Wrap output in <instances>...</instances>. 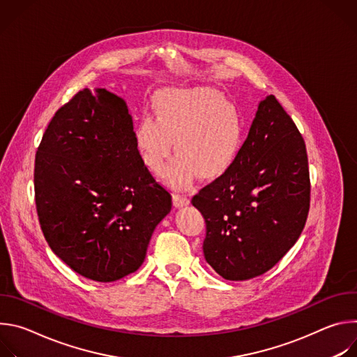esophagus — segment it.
I'll return each instance as SVG.
<instances>
[{
    "instance_id": "1",
    "label": "esophagus",
    "mask_w": 357,
    "mask_h": 357,
    "mask_svg": "<svg viewBox=\"0 0 357 357\" xmlns=\"http://www.w3.org/2000/svg\"><path fill=\"white\" fill-rule=\"evenodd\" d=\"M174 199V205L175 208H183L189 203V197L186 195H181V193H174L172 195Z\"/></svg>"
}]
</instances>
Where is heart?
Wrapping results in <instances>:
<instances>
[{
  "instance_id": "1",
  "label": "heart",
  "mask_w": 357,
  "mask_h": 357,
  "mask_svg": "<svg viewBox=\"0 0 357 357\" xmlns=\"http://www.w3.org/2000/svg\"><path fill=\"white\" fill-rule=\"evenodd\" d=\"M243 120L238 109L211 87L164 91L155 101V119L145 114L134 127V142L145 167L164 171L174 186H186L196 174L213 179L226 174L243 146Z\"/></svg>"
}]
</instances>
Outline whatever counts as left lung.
<instances>
[{
  "mask_svg": "<svg viewBox=\"0 0 357 357\" xmlns=\"http://www.w3.org/2000/svg\"><path fill=\"white\" fill-rule=\"evenodd\" d=\"M310 192L303 138L270 94L259 103L233 167L192 197L206 223L208 264L229 281L273 268L303 230Z\"/></svg>",
  "mask_w": 357,
  "mask_h": 357,
  "instance_id": "obj_1",
  "label": "left lung"
}]
</instances>
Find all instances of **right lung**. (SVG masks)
I'll list each match as a JSON object with an SVG mask.
<instances>
[{"mask_svg": "<svg viewBox=\"0 0 357 357\" xmlns=\"http://www.w3.org/2000/svg\"><path fill=\"white\" fill-rule=\"evenodd\" d=\"M33 182L49 247L98 282L141 267L172 208L138 154L127 103L106 89H84L56 112L36 151Z\"/></svg>", "mask_w": 357, "mask_h": 357, "instance_id": "right-lung-1", "label": "right lung"}]
</instances>
